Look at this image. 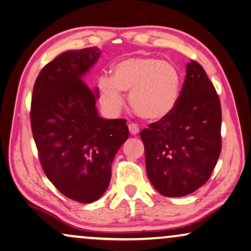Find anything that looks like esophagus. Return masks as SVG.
I'll list each match as a JSON object with an SVG mask.
<instances>
[{
  "label": "esophagus",
  "instance_id": "esophagus-1",
  "mask_svg": "<svg viewBox=\"0 0 251 251\" xmlns=\"http://www.w3.org/2000/svg\"><path fill=\"white\" fill-rule=\"evenodd\" d=\"M128 129H129V133H131L132 135L138 134L139 131H140L139 126L136 125V124H134V123H131V124H129V125H128Z\"/></svg>",
  "mask_w": 251,
  "mask_h": 251
}]
</instances>
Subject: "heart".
Listing matches in <instances>:
<instances>
[{
  "label": "heart",
  "mask_w": 251,
  "mask_h": 251,
  "mask_svg": "<svg viewBox=\"0 0 251 251\" xmlns=\"http://www.w3.org/2000/svg\"><path fill=\"white\" fill-rule=\"evenodd\" d=\"M99 91L102 102L113 112L124 104L122 91H129V104L136 115L157 122L175 110L181 92V73L173 63L136 56L113 65L112 76H100Z\"/></svg>",
  "instance_id": "1"
}]
</instances>
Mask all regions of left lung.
Wrapping results in <instances>:
<instances>
[{"label": "left lung", "instance_id": "left-lung-1", "mask_svg": "<svg viewBox=\"0 0 251 251\" xmlns=\"http://www.w3.org/2000/svg\"><path fill=\"white\" fill-rule=\"evenodd\" d=\"M220 129L218 94L204 69L192 61L175 110L140 133L147 175L156 190L181 198L204 185L222 150Z\"/></svg>", "mask_w": 251, "mask_h": 251}]
</instances>
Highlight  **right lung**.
<instances>
[{"label": "right lung", "instance_id": "add662e5", "mask_svg": "<svg viewBox=\"0 0 251 251\" xmlns=\"http://www.w3.org/2000/svg\"><path fill=\"white\" fill-rule=\"evenodd\" d=\"M100 53L96 47L61 53L39 73L32 94V133L43 171L63 195L81 203L104 194L112 160L128 138L126 119L101 118L99 92L81 79Z\"/></svg>", "mask_w": 251, "mask_h": 251}]
</instances>
